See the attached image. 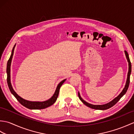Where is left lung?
I'll use <instances>...</instances> for the list:
<instances>
[{
  "instance_id": "left-lung-1",
  "label": "left lung",
  "mask_w": 134,
  "mask_h": 134,
  "mask_svg": "<svg viewBox=\"0 0 134 134\" xmlns=\"http://www.w3.org/2000/svg\"><path fill=\"white\" fill-rule=\"evenodd\" d=\"M124 52H125V54H126V58L127 59V61H128V62H129V72H128V75H127V79L126 84V86H125V87L124 88V89L123 90V91H122L121 93L117 97L115 98L112 101H110V102H109V103H108L107 104H105V105H98L90 104L89 103H88V102H86L85 101H84L83 99L81 98V97L80 96V94H79V93H78V97H79V99H80L81 101L82 102H83V103L85 105H86L87 107H89L90 108H92V109H94L106 110V109H109V108H110L111 107H112L113 105H115L119 100H120V99L122 97H123L125 94H126V93L127 92V91L128 90V88H129V85H130V75H131V63L129 54H128V53H127L126 51H125Z\"/></svg>"
}]
</instances>
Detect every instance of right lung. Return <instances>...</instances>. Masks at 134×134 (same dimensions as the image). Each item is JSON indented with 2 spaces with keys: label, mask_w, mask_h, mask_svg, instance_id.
Segmentation results:
<instances>
[{
  "label": "right lung",
  "mask_w": 134,
  "mask_h": 134,
  "mask_svg": "<svg viewBox=\"0 0 134 134\" xmlns=\"http://www.w3.org/2000/svg\"><path fill=\"white\" fill-rule=\"evenodd\" d=\"M15 45H14L13 48L12 52H11V55L10 56V59H8V60L7 62V84H8V87H9V89L10 90L11 93L13 94L14 96L16 98L17 100L19 101L20 104L23 105V106H24L25 107L28 108V109H45V108L51 106V105H53L56 102L57 98H58V95H59L60 88V87L62 86L63 83L65 82V79H64V80H63L62 81L60 82L59 85H58V86H57L56 90L55 91V93H54L53 96L47 101H43V102H33V101H29L25 100V99L21 98V97H19L15 92V91L14 90V89H13L12 86H11V82H10V65H11V60H12V58H13L14 50V48H15Z\"/></svg>",
  "instance_id": "1"
}]
</instances>
